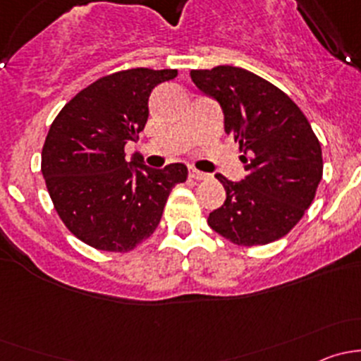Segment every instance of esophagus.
<instances>
[{
    "mask_svg": "<svg viewBox=\"0 0 361 361\" xmlns=\"http://www.w3.org/2000/svg\"><path fill=\"white\" fill-rule=\"evenodd\" d=\"M188 176H190L192 180H206L207 174L201 173V171H197V169H190L188 171Z\"/></svg>",
    "mask_w": 361,
    "mask_h": 361,
    "instance_id": "1",
    "label": "esophagus"
}]
</instances>
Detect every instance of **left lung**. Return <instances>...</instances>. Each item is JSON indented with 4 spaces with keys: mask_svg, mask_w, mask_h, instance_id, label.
I'll return each mask as SVG.
<instances>
[{
    "mask_svg": "<svg viewBox=\"0 0 361 361\" xmlns=\"http://www.w3.org/2000/svg\"><path fill=\"white\" fill-rule=\"evenodd\" d=\"M190 76L220 103L225 133L239 143L246 169L239 183L216 174L227 199L207 224L238 246L278 241L304 216L323 176L311 123L281 89L243 68L192 69Z\"/></svg>",
    "mask_w": 361,
    "mask_h": 361,
    "instance_id": "left-lung-1",
    "label": "left lung"
}]
</instances>
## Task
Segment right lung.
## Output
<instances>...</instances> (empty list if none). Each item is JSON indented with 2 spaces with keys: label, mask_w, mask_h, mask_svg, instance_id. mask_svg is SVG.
Listing matches in <instances>:
<instances>
[{
  "label": "right lung",
  "mask_w": 361,
  "mask_h": 361,
  "mask_svg": "<svg viewBox=\"0 0 361 361\" xmlns=\"http://www.w3.org/2000/svg\"><path fill=\"white\" fill-rule=\"evenodd\" d=\"M176 69L134 68L111 73L80 90L56 116L42 150V173L68 231L101 251L126 253L150 238L187 166L150 169L127 162L148 120V97Z\"/></svg>",
  "instance_id": "1"
}]
</instances>
